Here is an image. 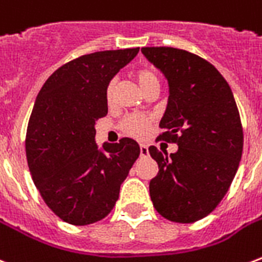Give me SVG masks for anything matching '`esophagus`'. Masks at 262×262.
Wrapping results in <instances>:
<instances>
[{
    "label": "esophagus",
    "instance_id": "1",
    "mask_svg": "<svg viewBox=\"0 0 262 262\" xmlns=\"http://www.w3.org/2000/svg\"><path fill=\"white\" fill-rule=\"evenodd\" d=\"M140 157H148V147L145 144H140Z\"/></svg>",
    "mask_w": 262,
    "mask_h": 262
}]
</instances>
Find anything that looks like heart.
<instances>
[{"mask_svg": "<svg viewBox=\"0 0 262 262\" xmlns=\"http://www.w3.org/2000/svg\"><path fill=\"white\" fill-rule=\"evenodd\" d=\"M137 82L141 86V89L144 91L145 88L159 83L157 74L152 73L151 70H140L136 74ZM114 86H115V81H111L107 86V100L111 101L113 100ZM149 127V118L141 114H132L129 117L125 118V121L122 122V129L126 132L127 135L135 136V137H144L147 135Z\"/></svg>", "mask_w": 262, "mask_h": 262, "instance_id": "1", "label": "heart"}]
</instances>
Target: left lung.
Wrapping results in <instances>:
<instances>
[{
	"instance_id": "obj_1",
	"label": "left lung",
	"mask_w": 262,
	"mask_h": 262,
	"mask_svg": "<svg viewBox=\"0 0 262 262\" xmlns=\"http://www.w3.org/2000/svg\"><path fill=\"white\" fill-rule=\"evenodd\" d=\"M165 75L169 99L159 126L179 145L167 155L151 145L158 174L149 181L154 207L174 223L206 217L228 191L243 151V130L232 91L214 66L183 49L141 48Z\"/></svg>"
}]
</instances>
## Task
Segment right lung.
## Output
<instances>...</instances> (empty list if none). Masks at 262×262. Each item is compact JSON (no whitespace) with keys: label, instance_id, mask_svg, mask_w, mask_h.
<instances>
[{"label":"right lung","instance_id":"obj_1","mask_svg":"<svg viewBox=\"0 0 262 262\" xmlns=\"http://www.w3.org/2000/svg\"><path fill=\"white\" fill-rule=\"evenodd\" d=\"M139 48L96 52L57 69L34 103L26 155L41 196L56 215L88 225L108 214L140 155L129 137L96 143V122L108 113L107 86Z\"/></svg>","mask_w":262,"mask_h":262}]
</instances>
